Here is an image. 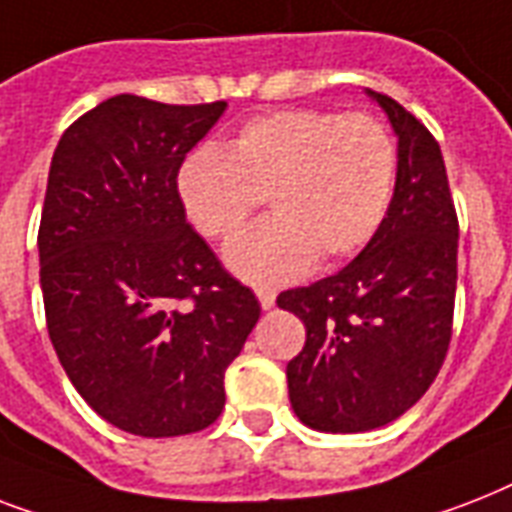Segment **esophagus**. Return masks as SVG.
<instances>
[{"label":"esophagus","mask_w":512,"mask_h":512,"mask_svg":"<svg viewBox=\"0 0 512 512\" xmlns=\"http://www.w3.org/2000/svg\"><path fill=\"white\" fill-rule=\"evenodd\" d=\"M257 300L263 305V311H271L273 305H276V295H273L271 289H257Z\"/></svg>","instance_id":"34e87169"}]
</instances>
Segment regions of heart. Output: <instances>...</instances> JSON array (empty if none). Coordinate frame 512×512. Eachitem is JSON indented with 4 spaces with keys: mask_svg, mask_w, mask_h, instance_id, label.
<instances>
[{
    "mask_svg": "<svg viewBox=\"0 0 512 512\" xmlns=\"http://www.w3.org/2000/svg\"><path fill=\"white\" fill-rule=\"evenodd\" d=\"M396 143L366 114L311 108L247 122L228 151L199 146L177 172L191 225L228 239L265 196L271 217L225 247V263L257 287L300 279L319 257L340 263L380 231L396 191Z\"/></svg>",
    "mask_w": 512,
    "mask_h": 512,
    "instance_id": "heart-1",
    "label": "heart"
}]
</instances>
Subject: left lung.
I'll return each instance as SVG.
<instances>
[{
	"label": "left lung",
	"instance_id": "obj_1",
	"mask_svg": "<svg viewBox=\"0 0 512 512\" xmlns=\"http://www.w3.org/2000/svg\"><path fill=\"white\" fill-rule=\"evenodd\" d=\"M398 138L396 191L380 231L335 276L276 297L305 324L287 364L289 401L308 428L364 433L425 396L452 340L457 212L441 148L404 106L366 90Z\"/></svg>",
	"mask_w": 512,
	"mask_h": 512
}]
</instances>
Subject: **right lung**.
Masks as SVG:
<instances>
[{"instance_id": "1", "label": "right lung", "mask_w": 512, "mask_h": 512, "mask_svg": "<svg viewBox=\"0 0 512 512\" xmlns=\"http://www.w3.org/2000/svg\"><path fill=\"white\" fill-rule=\"evenodd\" d=\"M225 100L116 95L52 154L39 279L52 348L79 396L132 436L209 428L225 369L260 319L252 289L185 220L177 172Z\"/></svg>"}]
</instances>
